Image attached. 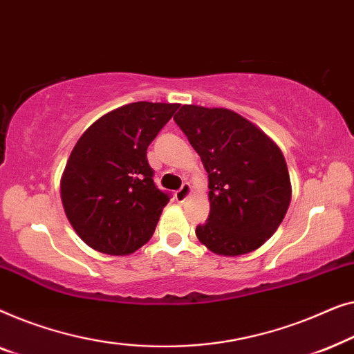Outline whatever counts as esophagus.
I'll return each mask as SVG.
<instances>
[{"instance_id": "34e87169", "label": "esophagus", "mask_w": 354, "mask_h": 354, "mask_svg": "<svg viewBox=\"0 0 354 354\" xmlns=\"http://www.w3.org/2000/svg\"><path fill=\"white\" fill-rule=\"evenodd\" d=\"M189 194H191V186H189V183H184L183 186L176 191V198L179 202H184L187 198Z\"/></svg>"}]
</instances>
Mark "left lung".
Returning a JSON list of instances; mask_svg holds the SVG:
<instances>
[{
  "label": "left lung",
  "mask_w": 354,
  "mask_h": 354,
  "mask_svg": "<svg viewBox=\"0 0 354 354\" xmlns=\"http://www.w3.org/2000/svg\"><path fill=\"white\" fill-rule=\"evenodd\" d=\"M173 120L208 173L210 215L196 229L198 241L218 255L257 250L276 232L290 203L281 149L227 109L181 106Z\"/></svg>",
  "instance_id": "obj_1"
}]
</instances>
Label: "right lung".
<instances>
[{"label":"right lung","instance_id":"obj_1","mask_svg":"<svg viewBox=\"0 0 354 354\" xmlns=\"http://www.w3.org/2000/svg\"><path fill=\"white\" fill-rule=\"evenodd\" d=\"M179 104L133 102L82 134L61 181L64 210L84 243L128 255L152 237L171 194L153 183L147 147Z\"/></svg>","mask_w":354,"mask_h":354}]
</instances>
